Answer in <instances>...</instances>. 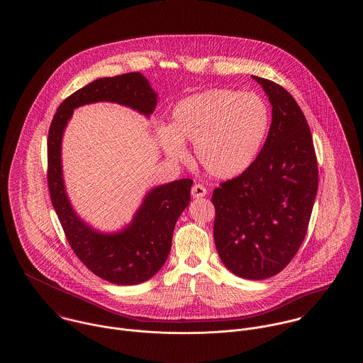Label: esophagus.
<instances>
[{"instance_id":"1","label":"esophagus","mask_w":363,"mask_h":363,"mask_svg":"<svg viewBox=\"0 0 363 363\" xmlns=\"http://www.w3.org/2000/svg\"><path fill=\"white\" fill-rule=\"evenodd\" d=\"M206 194H207V189H206L203 185H200V184L193 185V188H191V196H193L194 199H201V197H204Z\"/></svg>"}]
</instances>
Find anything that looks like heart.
Listing matches in <instances>:
<instances>
[{
    "label": "heart",
    "instance_id": "obj_1",
    "mask_svg": "<svg viewBox=\"0 0 363 363\" xmlns=\"http://www.w3.org/2000/svg\"><path fill=\"white\" fill-rule=\"evenodd\" d=\"M271 128V110L255 92L212 88L174 106L172 128L159 132L174 162L186 159L184 141L194 144L200 166L211 177L233 179L252 167Z\"/></svg>",
    "mask_w": 363,
    "mask_h": 363
}]
</instances>
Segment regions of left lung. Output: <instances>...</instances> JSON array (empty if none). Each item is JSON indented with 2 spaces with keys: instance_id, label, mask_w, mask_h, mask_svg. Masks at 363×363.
Segmentation results:
<instances>
[{
  "instance_id": "left-lung-1",
  "label": "left lung",
  "mask_w": 363,
  "mask_h": 363,
  "mask_svg": "<svg viewBox=\"0 0 363 363\" xmlns=\"http://www.w3.org/2000/svg\"><path fill=\"white\" fill-rule=\"evenodd\" d=\"M272 106V122L249 170L213 190V238L225 268L261 280L279 274L305 240L318 188L308 121L293 96L253 76Z\"/></svg>"
}]
</instances>
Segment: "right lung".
I'll use <instances>...</instances> for the list:
<instances>
[{
    "instance_id": "add662e5",
    "label": "right lung",
    "mask_w": 363,
    "mask_h": 363,
    "mask_svg": "<svg viewBox=\"0 0 363 363\" xmlns=\"http://www.w3.org/2000/svg\"><path fill=\"white\" fill-rule=\"evenodd\" d=\"M111 102L133 108L150 118L157 94L140 73L96 79L67 98L52 118L48 138V184L52 207L76 256L96 277L132 286L154 277L169 257L175 223L189 206L193 181L184 178L147 191L130 223L114 233H104L83 220L64 182L61 147L73 110L84 104Z\"/></svg>"
}]
</instances>
